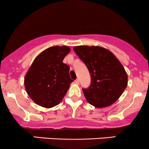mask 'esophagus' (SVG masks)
I'll return each mask as SVG.
<instances>
[{
  "label": "esophagus",
  "mask_w": 149,
  "mask_h": 149,
  "mask_svg": "<svg viewBox=\"0 0 149 149\" xmlns=\"http://www.w3.org/2000/svg\"><path fill=\"white\" fill-rule=\"evenodd\" d=\"M75 83H76V84L78 85V84H79V83H80V82H79V80H78V79H76V80H75Z\"/></svg>",
  "instance_id": "esophagus-1"
}]
</instances>
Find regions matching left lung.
Instances as JSON below:
<instances>
[{
	"instance_id": "obj_1",
	"label": "left lung",
	"mask_w": 149,
	"mask_h": 149,
	"mask_svg": "<svg viewBox=\"0 0 149 149\" xmlns=\"http://www.w3.org/2000/svg\"><path fill=\"white\" fill-rule=\"evenodd\" d=\"M73 49L91 76L90 88L83 90L88 103L105 108L116 102L127 85V74L118 59L100 46H75Z\"/></svg>"
}]
</instances>
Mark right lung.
Returning a JSON list of instances; mask_svg holds the SVG:
<instances>
[{"label":"right lung","instance_id":"obj_1","mask_svg":"<svg viewBox=\"0 0 149 149\" xmlns=\"http://www.w3.org/2000/svg\"><path fill=\"white\" fill-rule=\"evenodd\" d=\"M71 51L68 46H52L35 58L26 73L24 86L30 98L40 107L50 109L59 104L73 82L70 68L63 63Z\"/></svg>","mask_w":149,"mask_h":149}]
</instances>
